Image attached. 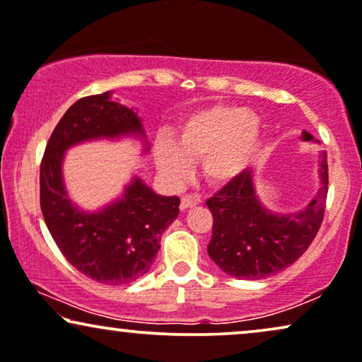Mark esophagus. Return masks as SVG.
<instances>
[{
    "mask_svg": "<svg viewBox=\"0 0 362 362\" xmlns=\"http://www.w3.org/2000/svg\"><path fill=\"white\" fill-rule=\"evenodd\" d=\"M199 203V198L196 194H186L181 198V209H188L193 208Z\"/></svg>",
    "mask_w": 362,
    "mask_h": 362,
    "instance_id": "esophagus-1",
    "label": "esophagus"
}]
</instances>
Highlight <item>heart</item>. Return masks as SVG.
Returning a JSON list of instances; mask_svg holds the SVG:
<instances>
[{
    "label": "heart",
    "mask_w": 362,
    "mask_h": 362,
    "mask_svg": "<svg viewBox=\"0 0 362 362\" xmlns=\"http://www.w3.org/2000/svg\"><path fill=\"white\" fill-rule=\"evenodd\" d=\"M260 139V120L252 110L209 105L189 114L174 134V142L156 147L160 173L174 182L186 177L189 163L199 159V174L209 185H225L247 168Z\"/></svg>",
    "instance_id": "b5f03b06"
}]
</instances>
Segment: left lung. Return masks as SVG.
Segmentation results:
<instances>
[{
	"label": "left lung",
	"mask_w": 362,
	"mask_h": 362,
	"mask_svg": "<svg viewBox=\"0 0 362 362\" xmlns=\"http://www.w3.org/2000/svg\"><path fill=\"white\" fill-rule=\"evenodd\" d=\"M314 137L304 132V141ZM320 188L309 206L275 215L260 204L252 171H242L206 202L213 215L208 255L236 279L258 280L287 269L305 253L324 220L327 199V153H320Z\"/></svg>",
	"instance_id": "left-lung-1"
}]
</instances>
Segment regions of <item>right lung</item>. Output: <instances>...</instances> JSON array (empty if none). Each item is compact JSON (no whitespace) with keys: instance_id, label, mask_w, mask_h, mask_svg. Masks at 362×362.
I'll return each mask as SVG.
<instances>
[{"instance_id":"1","label":"right lung","mask_w":362,"mask_h":362,"mask_svg":"<svg viewBox=\"0 0 362 362\" xmlns=\"http://www.w3.org/2000/svg\"><path fill=\"white\" fill-rule=\"evenodd\" d=\"M109 92L75 102L53 129L40 164V206L57 247L78 272L107 285L134 282L149 270L163 231L180 215L177 196H159L141 180L99 213L70 203L62 159L70 146L97 137L144 134L132 109L109 99Z\"/></svg>"}]
</instances>
